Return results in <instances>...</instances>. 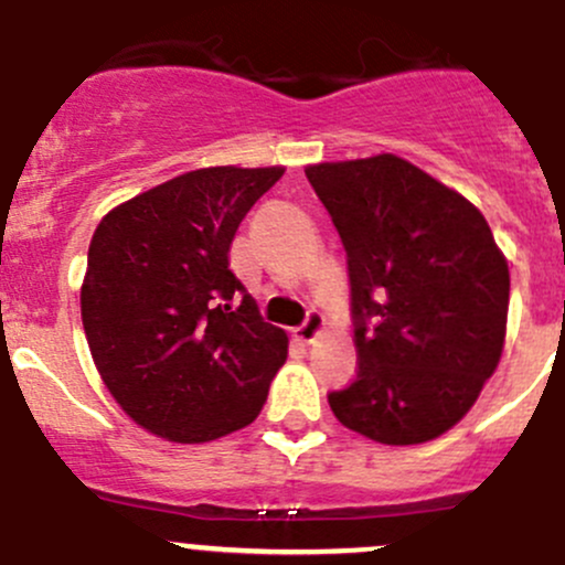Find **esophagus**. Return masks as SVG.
Here are the masks:
<instances>
[{
  "mask_svg": "<svg viewBox=\"0 0 565 565\" xmlns=\"http://www.w3.org/2000/svg\"><path fill=\"white\" fill-rule=\"evenodd\" d=\"M322 328H326V317H322V311H317V309H309L306 311V320L300 322L298 328H295V339H298V342H315L317 337H320L322 333Z\"/></svg>",
  "mask_w": 565,
  "mask_h": 565,
  "instance_id": "34e87169",
  "label": "esophagus"
}]
</instances>
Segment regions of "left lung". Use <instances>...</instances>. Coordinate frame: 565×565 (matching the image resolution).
I'll return each instance as SVG.
<instances>
[{
    "label": "left lung",
    "instance_id": "obj_1",
    "mask_svg": "<svg viewBox=\"0 0 565 565\" xmlns=\"http://www.w3.org/2000/svg\"><path fill=\"white\" fill-rule=\"evenodd\" d=\"M350 276L359 372L328 394L344 428L381 445L450 430L497 370L508 262L486 217L394 154L306 168Z\"/></svg>",
    "mask_w": 565,
    "mask_h": 565
}]
</instances>
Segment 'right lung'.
Wrapping results in <instances>:
<instances>
[{"instance_id":"add662e5","label":"right lung","mask_w":565,"mask_h":565,"mask_svg":"<svg viewBox=\"0 0 565 565\" xmlns=\"http://www.w3.org/2000/svg\"><path fill=\"white\" fill-rule=\"evenodd\" d=\"M284 168H201L115 206L90 239L82 326L120 408L162 439L199 445L259 416L287 361L228 250Z\"/></svg>"}]
</instances>
